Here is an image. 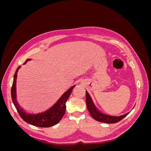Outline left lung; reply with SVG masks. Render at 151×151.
I'll return each mask as SVG.
<instances>
[{
    "instance_id": "8db88e82",
    "label": "left lung",
    "mask_w": 151,
    "mask_h": 151,
    "mask_svg": "<svg viewBox=\"0 0 151 151\" xmlns=\"http://www.w3.org/2000/svg\"><path fill=\"white\" fill-rule=\"evenodd\" d=\"M86 105L88 108V111L91 114L94 120H97L100 122L106 123H115L119 121L122 120L123 118H124L126 116L129 115V113H127L124 115L119 116H110L106 115L99 111L98 108L96 107L95 104H94L92 99H91L89 93L86 91Z\"/></svg>"
}]
</instances>
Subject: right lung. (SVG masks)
Here are the masks:
<instances>
[{
	"mask_svg": "<svg viewBox=\"0 0 151 151\" xmlns=\"http://www.w3.org/2000/svg\"><path fill=\"white\" fill-rule=\"evenodd\" d=\"M30 60L31 59L29 58L27 59L26 62L24 63V64H25L27 62ZM20 67L21 66L17 67L15 74L14 76L13 83L11 88V98L12 102L14 104L19 115L24 121L36 127H50L57 124L62 120V118L64 115L66 109L65 103L68 98H69L75 86H73L69 89L67 90L65 93H63L60 98L58 100L57 102L46 111L38 114L27 113L19 106L16 100V79L17 72L18 70L19 69Z\"/></svg>",
	"mask_w": 151,
	"mask_h": 151,
	"instance_id": "1",
	"label": "right lung"
}]
</instances>
